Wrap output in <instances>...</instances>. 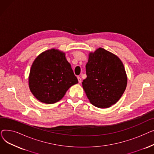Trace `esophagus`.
Returning a JSON list of instances; mask_svg holds the SVG:
<instances>
[{
    "label": "esophagus",
    "mask_w": 154,
    "mask_h": 154,
    "mask_svg": "<svg viewBox=\"0 0 154 154\" xmlns=\"http://www.w3.org/2000/svg\"><path fill=\"white\" fill-rule=\"evenodd\" d=\"M77 79H78V81L79 82L80 84L82 82V79H81V77H77Z\"/></svg>",
    "instance_id": "obj_1"
}]
</instances>
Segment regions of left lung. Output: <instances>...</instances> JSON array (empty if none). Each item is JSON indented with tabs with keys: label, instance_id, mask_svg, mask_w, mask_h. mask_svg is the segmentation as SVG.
<instances>
[{
	"label": "left lung",
	"instance_id": "obj_1",
	"mask_svg": "<svg viewBox=\"0 0 154 154\" xmlns=\"http://www.w3.org/2000/svg\"><path fill=\"white\" fill-rule=\"evenodd\" d=\"M87 78L82 87L94 106L105 109L117 103L123 95L127 77L123 63L117 55L103 48L88 55Z\"/></svg>",
	"mask_w": 154,
	"mask_h": 154
}]
</instances>
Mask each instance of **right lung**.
Listing matches in <instances>:
<instances>
[{
  "instance_id": "obj_1",
  "label": "right lung",
  "mask_w": 154,
  "mask_h": 154,
  "mask_svg": "<svg viewBox=\"0 0 154 154\" xmlns=\"http://www.w3.org/2000/svg\"><path fill=\"white\" fill-rule=\"evenodd\" d=\"M78 83L66 54L52 48L37 56L29 77L31 92L40 102L51 104L61 100L69 88Z\"/></svg>"
}]
</instances>
